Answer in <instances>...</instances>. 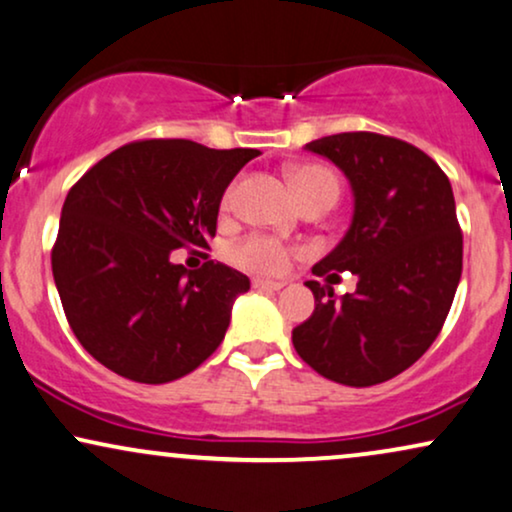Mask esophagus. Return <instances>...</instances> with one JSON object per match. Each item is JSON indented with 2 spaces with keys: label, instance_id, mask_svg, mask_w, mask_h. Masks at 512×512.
Returning a JSON list of instances; mask_svg holds the SVG:
<instances>
[{
  "label": "esophagus",
  "instance_id": "obj_1",
  "mask_svg": "<svg viewBox=\"0 0 512 512\" xmlns=\"http://www.w3.org/2000/svg\"><path fill=\"white\" fill-rule=\"evenodd\" d=\"M283 286H286L283 281H267V278H255V281H252V288L257 290H281Z\"/></svg>",
  "mask_w": 512,
  "mask_h": 512
}]
</instances>
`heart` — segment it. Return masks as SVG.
Here are the masks:
<instances>
[{
    "mask_svg": "<svg viewBox=\"0 0 512 512\" xmlns=\"http://www.w3.org/2000/svg\"><path fill=\"white\" fill-rule=\"evenodd\" d=\"M288 177L302 205L309 203V200L321 198L335 203V198H338L340 193L338 177L323 165H297L288 172ZM231 200H234V189L226 191L224 208H229ZM231 260H234L238 267L255 271V274L278 276L288 269L290 250L283 243H278L276 238L248 236L231 248Z\"/></svg>",
    "mask_w": 512,
    "mask_h": 512,
    "instance_id": "1",
    "label": "heart"
}]
</instances>
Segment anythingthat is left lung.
<instances>
[{"label":"left lung","instance_id":"1","mask_svg":"<svg viewBox=\"0 0 512 512\" xmlns=\"http://www.w3.org/2000/svg\"><path fill=\"white\" fill-rule=\"evenodd\" d=\"M304 148L338 165L354 193L345 238L312 271L359 281L340 300L307 281L316 307L293 328V345L335 383H385L428 352L454 302L463 271L454 191L428 153L401 139L342 132Z\"/></svg>","mask_w":512,"mask_h":512}]
</instances>
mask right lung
<instances>
[{"mask_svg": "<svg viewBox=\"0 0 512 512\" xmlns=\"http://www.w3.org/2000/svg\"><path fill=\"white\" fill-rule=\"evenodd\" d=\"M257 155L189 139L132 141L68 191L51 271L75 338L99 364L163 385L222 345L250 278L208 255L193 271L170 255L208 250L226 186Z\"/></svg>", "mask_w": 512, "mask_h": 512, "instance_id": "1", "label": "right lung"}]
</instances>
